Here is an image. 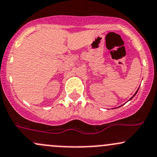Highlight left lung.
I'll use <instances>...</instances> for the list:
<instances>
[{
    "instance_id": "left-lung-1",
    "label": "left lung",
    "mask_w": 157,
    "mask_h": 157,
    "mask_svg": "<svg viewBox=\"0 0 157 157\" xmlns=\"http://www.w3.org/2000/svg\"><path fill=\"white\" fill-rule=\"evenodd\" d=\"M138 90H139V89H138V90H137V91H136V92H135V93L134 94V95H133V96H132V98H130V99H129V100L132 99V98H133V97H134V96H135V95H136V94H137V92H138ZM129 100H128V101H129Z\"/></svg>"
}]
</instances>
